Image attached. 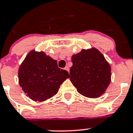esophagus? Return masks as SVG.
Wrapping results in <instances>:
<instances>
[{"label": "esophagus", "mask_w": 133, "mask_h": 133, "mask_svg": "<svg viewBox=\"0 0 133 133\" xmlns=\"http://www.w3.org/2000/svg\"><path fill=\"white\" fill-rule=\"evenodd\" d=\"M65 70H66V71H67V72H68V73H69V68H68V66H66V67H65Z\"/></svg>", "instance_id": "34e87169"}]
</instances>
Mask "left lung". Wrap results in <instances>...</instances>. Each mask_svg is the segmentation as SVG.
<instances>
[{"mask_svg":"<svg viewBox=\"0 0 133 133\" xmlns=\"http://www.w3.org/2000/svg\"><path fill=\"white\" fill-rule=\"evenodd\" d=\"M70 80L78 93L90 98L105 93L111 81V66L96 48L82 49L72 56Z\"/></svg>","mask_w":133,"mask_h":133,"instance_id":"left-lung-1","label":"left lung"}]
</instances>
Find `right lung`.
I'll list each match as a JSON object with an SVG mask.
<instances>
[{
  "label": "right lung",
  "instance_id": "right-lung-1",
  "mask_svg": "<svg viewBox=\"0 0 133 133\" xmlns=\"http://www.w3.org/2000/svg\"><path fill=\"white\" fill-rule=\"evenodd\" d=\"M70 77L67 71L58 68L56 60L43 51H30L18 70L19 84L33 101H44L58 92L59 86Z\"/></svg>",
  "mask_w": 133,
  "mask_h": 133
}]
</instances>
